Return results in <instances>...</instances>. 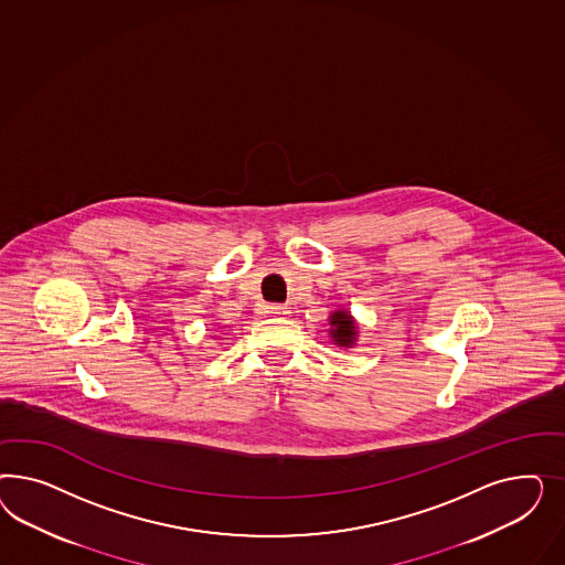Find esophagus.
Returning a JSON list of instances; mask_svg holds the SVG:
<instances>
[{
	"mask_svg": "<svg viewBox=\"0 0 565 565\" xmlns=\"http://www.w3.org/2000/svg\"><path fill=\"white\" fill-rule=\"evenodd\" d=\"M267 310H269V315H274V317H286V315H290V308L281 307V305H271Z\"/></svg>",
	"mask_w": 565,
	"mask_h": 565,
	"instance_id": "esophagus-1",
	"label": "esophagus"
}]
</instances>
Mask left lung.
Returning a JSON list of instances; mask_svg holds the SVG:
<instances>
[{"label":"left lung","mask_w":565,"mask_h":565,"mask_svg":"<svg viewBox=\"0 0 565 565\" xmlns=\"http://www.w3.org/2000/svg\"><path fill=\"white\" fill-rule=\"evenodd\" d=\"M329 338L331 342L340 348H354L359 342V323L356 319L345 310V308H335L329 315Z\"/></svg>","instance_id":"left-lung-1"}]
</instances>
